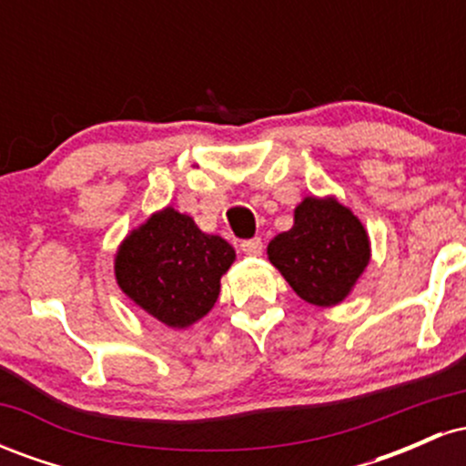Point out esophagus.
Masks as SVG:
<instances>
[{"mask_svg": "<svg viewBox=\"0 0 466 466\" xmlns=\"http://www.w3.org/2000/svg\"><path fill=\"white\" fill-rule=\"evenodd\" d=\"M240 249H243L248 256H260L263 254V240H260L258 237L248 238L240 243Z\"/></svg>", "mask_w": 466, "mask_h": 466, "instance_id": "obj_1", "label": "esophagus"}]
</instances>
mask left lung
I'll list each match as a JSON object with an SVG mask.
<instances>
[{
  "label": "left lung",
  "mask_w": 466,
  "mask_h": 466,
  "mask_svg": "<svg viewBox=\"0 0 466 466\" xmlns=\"http://www.w3.org/2000/svg\"><path fill=\"white\" fill-rule=\"evenodd\" d=\"M269 260L304 302H341L370 260L368 234L349 208L335 199L307 197L289 232L267 248Z\"/></svg>",
  "instance_id": "obj_1"
}]
</instances>
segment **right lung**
Masks as SVG:
<instances>
[{"instance_id":"obj_1","label":"right lung","mask_w":466,"mask_h":466,"mask_svg":"<svg viewBox=\"0 0 466 466\" xmlns=\"http://www.w3.org/2000/svg\"><path fill=\"white\" fill-rule=\"evenodd\" d=\"M234 256L226 238L203 234L190 217L166 208L127 237L116 256V278L144 311L186 329L215 307Z\"/></svg>"}]
</instances>
